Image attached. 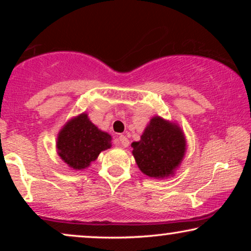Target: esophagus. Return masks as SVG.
Returning <instances> with one entry per match:
<instances>
[{"mask_svg":"<svg viewBox=\"0 0 251 251\" xmlns=\"http://www.w3.org/2000/svg\"><path fill=\"white\" fill-rule=\"evenodd\" d=\"M119 143H120V145H122L123 147H128L129 146L128 138H126V137L123 136V135L119 136Z\"/></svg>","mask_w":251,"mask_h":251,"instance_id":"34e87169","label":"esophagus"}]
</instances>
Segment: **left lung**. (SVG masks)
<instances>
[{"mask_svg": "<svg viewBox=\"0 0 251 251\" xmlns=\"http://www.w3.org/2000/svg\"><path fill=\"white\" fill-rule=\"evenodd\" d=\"M185 146L181 130L160 116H154L139 142L131 144L138 168L152 178H163L173 174L183 160Z\"/></svg>", "mask_w": 251, "mask_h": 251, "instance_id": "left-lung-1", "label": "left lung"}]
</instances>
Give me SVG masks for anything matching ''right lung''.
Segmentation results:
<instances>
[{"label":"right lung","instance_id":"1","mask_svg":"<svg viewBox=\"0 0 251 251\" xmlns=\"http://www.w3.org/2000/svg\"><path fill=\"white\" fill-rule=\"evenodd\" d=\"M109 147L111 136L100 131L84 113L67 122L57 140L58 154L61 160L75 170L87 168L97 159L101 151Z\"/></svg>","mask_w":251,"mask_h":251}]
</instances>
